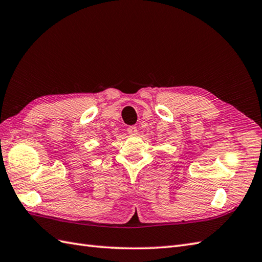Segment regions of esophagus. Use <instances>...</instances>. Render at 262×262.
Segmentation results:
<instances>
[{"instance_id":"34e87169","label":"esophagus","mask_w":262,"mask_h":262,"mask_svg":"<svg viewBox=\"0 0 262 262\" xmlns=\"http://www.w3.org/2000/svg\"><path fill=\"white\" fill-rule=\"evenodd\" d=\"M127 133L129 134V136H136L138 134L137 127L136 126H129L128 128H127Z\"/></svg>"}]
</instances>
